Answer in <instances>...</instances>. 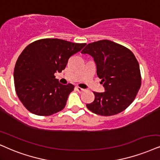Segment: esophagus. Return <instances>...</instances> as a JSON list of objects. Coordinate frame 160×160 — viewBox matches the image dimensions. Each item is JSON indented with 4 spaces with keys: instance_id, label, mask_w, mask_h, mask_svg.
Listing matches in <instances>:
<instances>
[{
    "instance_id": "esophagus-1",
    "label": "esophagus",
    "mask_w": 160,
    "mask_h": 160,
    "mask_svg": "<svg viewBox=\"0 0 160 160\" xmlns=\"http://www.w3.org/2000/svg\"><path fill=\"white\" fill-rule=\"evenodd\" d=\"M76 89L78 90L79 92H84V91H85L84 88H80V87H78V86L76 87Z\"/></svg>"
}]
</instances>
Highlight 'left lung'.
<instances>
[{
  "label": "left lung",
  "mask_w": 160,
  "mask_h": 160,
  "mask_svg": "<svg viewBox=\"0 0 160 160\" xmlns=\"http://www.w3.org/2000/svg\"><path fill=\"white\" fill-rule=\"evenodd\" d=\"M94 58L97 74L105 92H94L88 110L102 116L118 114L130 106L141 86L140 70L134 54L128 48L108 40L88 44L82 50Z\"/></svg>",
  "instance_id": "8db88e82"
}]
</instances>
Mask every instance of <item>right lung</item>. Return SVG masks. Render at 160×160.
<instances>
[{"mask_svg":"<svg viewBox=\"0 0 160 160\" xmlns=\"http://www.w3.org/2000/svg\"><path fill=\"white\" fill-rule=\"evenodd\" d=\"M86 45L46 38L24 48L16 62L14 82L18 98L26 109L36 115L49 116L65 107L74 86L60 83L54 73L65 69L70 57Z\"/></svg>","mask_w":160,"mask_h":160,"instance_id":"obj_1","label":"right lung"}]
</instances>
